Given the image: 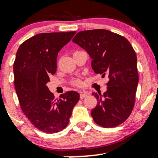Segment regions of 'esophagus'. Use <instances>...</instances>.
Here are the masks:
<instances>
[{
    "label": "esophagus",
    "instance_id": "1",
    "mask_svg": "<svg viewBox=\"0 0 158 158\" xmlns=\"http://www.w3.org/2000/svg\"><path fill=\"white\" fill-rule=\"evenodd\" d=\"M87 96H88V94L85 92H80V99H84Z\"/></svg>",
    "mask_w": 158,
    "mask_h": 158
}]
</instances>
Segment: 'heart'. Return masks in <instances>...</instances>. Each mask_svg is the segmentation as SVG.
I'll list each match as a JSON object with an SVG mask.
<instances>
[{
	"instance_id": "b5f03b06",
	"label": "heart",
	"mask_w": 158,
	"mask_h": 158,
	"mask_svg": "<svg viewBox=\"0 0 158 158\" xmlns=\"http://www.w3.org/2000/svg\"><path fill=\"white\" fill-rule=\"evenodd\" d=\"M73 85H77V86H79V85H81V80H79V79H74L73 81Z\"/></svg>"
}]
</instances>
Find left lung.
<instances>
[{
	"label": "left lung",
	"mask_w": 158,
	"mask_h": 158,
	"mask_svg": "<svg viewBox=\"0 0 158 158\" xmlns=\"http://www.w3.org/2000/svg\"><path fill=\"white\" fill-rule=\"evenodd\" d=\"M73 42L89 54L94 72L109 79L106 92L92 94L98 101L90 113L94 122L104 128L122 124L133 110L139 81L137 56L131 44L107 30L81 31Z\"/></svg>",
	"instance_id": "1"
}]
</instances>
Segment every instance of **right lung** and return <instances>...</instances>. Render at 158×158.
<instances>
[{
    "label": "right lung",
    "mask_w": 158,
    "mask_h": 158,
    "mask_svg": "<svg viewBox=\"0 0 158 158\" xmlns=\"http://www.w3.org/2000/svg\"><path fill=\"white\" fill-rule=\"evenodd\" d=\"M75 34V31L37 34L20 45L16 53L14 83L21 110L35 128L46 133L66 128L79 99V94L71 90L56 100L47 86L49 76L56 72L58 52Z\"/></svg>",
    "instance_id": "obj_1"
}]
</instances>
